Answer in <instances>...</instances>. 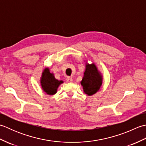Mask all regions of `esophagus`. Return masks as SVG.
<instances>
[{"mask_svg": "<svg viewBox=\"0 0 146 146\" xmlns=\"http://www.w3.org/2000/svg\"><path fill=\"white\" fill-rule=\"evenodd\" d=\"M66 81H67L68 82H69V83H71V82H73V78H71V77L68 76L67 78H66Z\"/></svg>", "mask_w": 146, "mask_h": 146, "instance_id": "obj_1", "label": "esophagus"}]
</instances>
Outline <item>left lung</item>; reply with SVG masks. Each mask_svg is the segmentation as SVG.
Masks as SVG:
<instances>
[{"label":"left lung","instance_id":"1","mask_svg":"<svg viewBox=\"0 0 146 146\" xmlns=\"http://www.w3.org/2000/svg\"><path fill=\"white\" fill-rule=\"evenodd\" d=\"M103 78L95 63H86L84 75L81 81L83 92L88 96L96 94L102 85Z\"/></svg>","mask_w":146,"mask_h":146}]
</instances>
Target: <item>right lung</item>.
<instances>
[{
    "instance_id": "obj_1",
    "label": "right lung",
    "mask_w": 146,
    "mask_h": 146,
    "mask_svg": "<svg viewBox=\"0 0 146 146\" xmlns=\"http://www.w3.org/2000/svg\"><path fill=\"white\" fill-rule=\"evenodd\" d=\"M40 83L42 90L48 95H52L56 94L58 87L63 81L56 79L54 74L50 73L48 68H46L42 73Z\"/></svg>"
}]
</instances>
